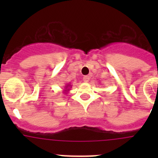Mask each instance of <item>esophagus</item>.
<instances>
[{"label": "esophagus", "mask_w": 158, "mask_h": 158, "mask_svg": "<svg viewBox=\"0 0 158 158\" xmlns=\"http://www.w3.org/2000/svg\"><path fill=\"white\" fill-rule=\"evenodd\" d=\"M89 79H90V77H89V76H85L83 77V81L85 82H86V83H87V82H89Z\"/></svg>", "instance_id": "obj_1"}]
</instances>
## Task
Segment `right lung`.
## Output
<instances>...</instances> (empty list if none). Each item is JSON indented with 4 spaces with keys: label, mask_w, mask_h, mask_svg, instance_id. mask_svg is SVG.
Here are the masks:
<instances>
[{
    "label": "right lung",
    "mask_w": 158,
    "mask_h": 158,
    "mask_svg": "<svg viewBox=\"0 0 158 158\" xmlns=\"http://www.w3.org/2000/svg\"><path fill=\"white\" fill-rule=\"evenodd\" d=\"M71 87H72V86H71L70 84H67L66 85H65V87H64V88H65V89H64V90H63V93H65V94H67V93H68V92H69V90H70Z\"/></svg>",
    "instance_id": "1"
}]
</instances>
